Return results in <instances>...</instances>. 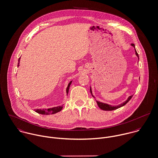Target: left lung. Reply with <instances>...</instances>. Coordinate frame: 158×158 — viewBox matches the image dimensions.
<instances>
[{
    "label": "left lung",
    "instance_id": "obj_1",
    "mask_svg": "<svg viewBox=\"0 0 158 158\" xmlns=\"http://www.w3.org/2000/svg\"><path fill=\"white\" fill-rule=\"evenodd\" d=\"M131 45L135 48V45H134V44L132 43ZM135 54H136V56H137L138 57V58H139V55H138V54H137V52L135 49ZM90 93H91V94L92 95V96L94 98V95H92V92L91 88L90 89ZM132 95L129 96L128 98H127V99L126 100L125 102H124L123 103H122V104H120V105H118V106H110V105H109V104H105V103H103V102H99V101H96V102H97L98 106H99V107L101 109L103 110H115V109H118V108H120V107H121L125 106L126 103L132 98Z\"/></svg>",
    "mask_w": 158,
    "mask_h": 158
}]
</instances>
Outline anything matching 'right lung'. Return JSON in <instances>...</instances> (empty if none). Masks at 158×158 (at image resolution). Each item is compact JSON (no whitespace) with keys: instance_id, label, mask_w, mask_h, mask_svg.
Returning a JSON list of instances; mask_svg holds the SVG:
<instances>
[{"instance_id":"right-lung-1","label":"right lung","mask_w":158,"mask_h":158,"mask_svg":"<svg viewBox=\"0 0 158 158\" xmlns=\"http://www.w3.org/2000/svg\"><path fill=\"white\" fill-rule=\"evenodd\" d=\"M19 61H20V57L18 59V66H19ZM71 81L66 89V93L68 94L69 89V86L71 84ZM63 108V106H57V107H52V108H50V109H35V111L38 114H43V115H49V114H56L59 112H60Z\"/></svg>"}]
</instances>
